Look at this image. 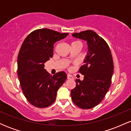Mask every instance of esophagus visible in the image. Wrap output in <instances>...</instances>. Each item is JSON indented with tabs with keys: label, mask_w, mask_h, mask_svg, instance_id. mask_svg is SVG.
<instances>
[{
	"label": "esophagus",
	"mask_w": 131,
	"mask_h": 131,
	"mask_svg": "<svg viewBox=\"0 0 131 131\" xmlns=\"http://www.w3.org/2000/svg\"><path fill=\"white\" fill-rule=\"evenodd\" d=\"M67 79H73V77L70 74H68L67 75Z\"/></svg>",
	"instance_id": "1"
}]
</instances>
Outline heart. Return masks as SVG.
Wrapping results in <instances>:
<instances>
[{
    "label": "heart",
    "mask_w": 131,
    "mask_h": 131,
    "mask_svg": "<svg viewBox=\"0 0 131 131\" xmlns=\"http://www.w3.org/2000/svg\"><path fill=\"white\" fill-rule=\"evenodd\" d=\"M81 43L79 41H73V42L71 43V45H73V44H76V43Z\"/></svg>",
    "instance_id": "b5f03b06"
}]
</instances>
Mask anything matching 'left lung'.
<instances>
[{"mask_svg":"<svg viewBox=\"0 0 131 131\" xmlns=\"http://www.w3.org/2000/svg\"><path fill=\"white\" fill-rule=\"evenodd\" d=\"M72 36L86 41L88 51L79 69L84 79H76V88L71 90V96L81 108H92L102 102L110 87L113 74L112 55L105 40L92 30Z\"/></svg>","mask_w":131,"mask_h":131,"instance_id":"obj_1","label":"left lung"}]
</instances>
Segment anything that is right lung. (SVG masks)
<instances>
[{
	"instance_id": "obj_1",
	"label": "right lung",
	"mask_w": 131,
	"mask_h": 131,
	"mask_svg": "<svg viewBox=\"0 0 131 131\" xmlns=\"http://www.w3.org/2000/svg\"><path fill=\"white\" fill-rule=\"evenodd\" d=\"M68 35L43 28L32 31L23 42L18 56V76L23 94L34 106L52 105L67 79L64 71L51 76L44 69V63L53 57L54 43Z\"/></svg>"
}]
</instances>
